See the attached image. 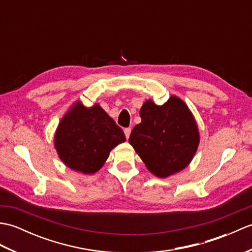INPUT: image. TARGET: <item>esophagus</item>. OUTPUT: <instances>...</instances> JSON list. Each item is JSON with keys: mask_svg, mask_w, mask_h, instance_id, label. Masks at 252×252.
<instances>
[{"mask_svg": "<svg viewBox=\"0 0 252 252\" xmlns=\"http://www.w3.org/2000/svg\"><path fill=\"white\" fill-rule=\"evenodd\" d=\"M125 134H126V140H127V138L130 137V134H131V129H130V127H126V129H125Z\"/></svg>", "mask_w": 252, "mask_h": 252, "instance_id": "34e87169", "label": "esophagus"}]
</instances>
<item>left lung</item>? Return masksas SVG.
Here are the masks:
<instances>
[{
	"mask_svg": "<svg viewBox=\"0 0 252 252\" xmlns=\"http://www.w3.org/2000/svg\"><path fill=\"white\" fill-rule=\"evenodd\" d=\"M140 116L142 121L133 127L129 143L146 168L158 178L185 169L199 145L197 123L187 105L174 95L161 106L148 99Z\"/></svg>",
	"mask_w": 252,
	"mask_h": 252,
	"instance_id": "1",
	"label": "left lung"
}]
</instances>
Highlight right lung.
<instances>
[{
  "label": "right lung",
  "instance_id": "obj_1",
  "mask_svg": "<svg viewBox=\"0 0 252 252\" xmlns=\"http://www.w3.org/2000/svg\"><path fill=\"white\" fill-rule=\"evenodd\" d=\"M125 141L121 127L98 104L84 107L76 101L62 118L54 144L68 168L93 174L103 167L111 149Z\"/></svg>",
  "mask_w": 252,
  "mask_h": 252
}]
</instances>
